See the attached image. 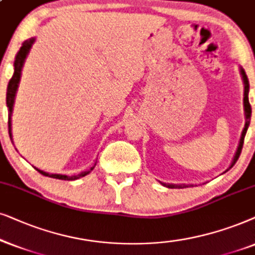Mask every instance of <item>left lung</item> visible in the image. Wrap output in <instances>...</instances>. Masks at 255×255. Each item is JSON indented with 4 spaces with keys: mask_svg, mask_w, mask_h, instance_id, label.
I'll list each match as a JSON object with an SVG mask.
<instances>
[{
    "mask_svg": "<svg viewBox=\"0 0 255 255\" xmlns=\"http://www.w3.org/2000/svg\"><path fill=\"white\" fill-rule=\"evenodd\" d=\"M239 71H240V74H242V78L244 81V111H245V127H244V129H243L242 136H240V140H239L238 148H237L236 154H234V156H233V159H232V162H231V165L224 172H226L229 169L232 168L233 165L236 164V162L238 161L240 152H242V149H243L244 138H245L246 131H247V129H249L250 121H251V114H252V108H251V105L249 101V92H250L249 79H247V76H246L245 71H244L243 67H239ZM161 184L167 186V188H170V189H183V188H186V186H189V184H165V183H162V182H161Z\"/></svg>",
    "mask_w": 255,
    "mask_h": 255,
    "instance_id": "obj_1",
    "label": "left lung"
}]
</instances>
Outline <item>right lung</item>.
Here are the masks:
<instances>
[{
  "label": "right lung",
  "mask_w": 255,
  "mask_h": 255,
  "mask_svg": "<svg viewBox=\"0 0 255 255\" xmlns=\"http://www.w3.org/2000/svg\"><path fill=\"white\" fill-rule=\"evenodd\" d=\"M35 40H36L35 37L26 39L25 42L23 43V45L21 46V49H19L18 52H17L16 57H15V62H13V74H12L11 79L9 80L8 88H6V107H8V129H9V136H10V140H11V142H12L11 115H12V110H13V104H15L17 88H18L19 80H21L23 65H24L26 57H28V54L30 52V49L32 47V44L35 43ZM96 164H97V162L94 163V165L90 169V170L83 171V172H80V174L73 175V176H66V175H60V174H49V172L39 170V169H37V168H35V169L38 172H40L42 175L47 176V177H52V178H57V179H64V181H74V179L84 177V176L90 174V172L94 169V167H96Z\"/></svg>",
  "instance_id": "right-lung-1"
}]
</instances>
